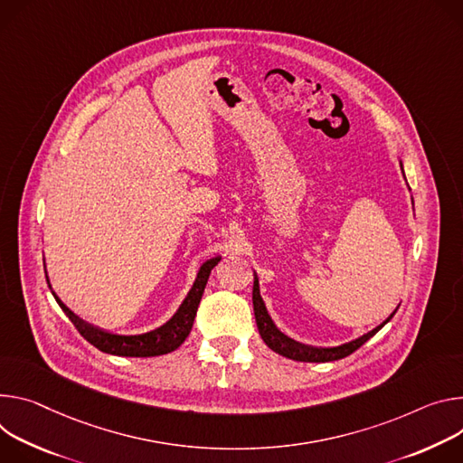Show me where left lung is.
<instances>
[{
    "label": "left lung",
    "mask_w": 463,
    "mask_h": 463,
    "mask_svg": "<svg viewBox=\"0 0 463 463\" xmlns=\"http://www.w3.org/2000/svg\"><path fill=\"white\" fill-rule=\"evenodd\" d=\"M251 299H253V313H255V322H258V329H260V335L261 338L265 340V344L276 351L278 354L281 356H287L290 358V361H298V363H331V361H338V358H344L347 354H351L353 351H356L358 347H361L364 342H368L386 322L392 320V317L381 324L379 327H375L373 331L363 335L361 338H356L349 344H344V345H338V347H309V345H303V344H298L294 342L292 338L285 336L276 326L274 322L270 320L269 313H267V307L261 299V294H260V281H258V276H255V281H253V292H251Z\"/></svg>",
    "instance_id": "1"
}]
</instances>
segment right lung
I'll use <instances>...</instances> for the list:
<instances>
[{"label": "right lung", "instance_id": "1", "mask_svg": "<svg viewBox=\"0 0 463 463\" xmlns=\"http://www.w3.org/2000/svg\"><path fill=\"white\" fill-rule=\"evenodd\" d=\"M219 261H221V258L205 261L200 267L196 281H194L193 288L189 290L187 298L184 299V303L180 305V309L176 311V315L165 326L154 329L150 333H145V335L123 336V335H112V333L100 331L97 327H91V326L84 324L80 318H77L55 294L53 296H55L57 303L61 305V309L66 313V317L75 326V329L82 335V338L88 340L97 349L110 353V354H119V356L165 354V353H171L176 347H180L184 344V340L187 338V335L191 333V327H193V322H194V317H196V309H198V303L202 299L205 283H208L212 269Z\"/></svg>", "mask_w": 463, "mask_h": 463}]
</instances>
